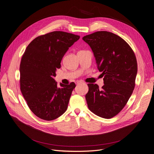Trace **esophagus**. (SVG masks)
Masks as SVG:
<instances>
[{
	"instance_id": "esophagus-1",
	"label": "esophagus",
	"mask_w": 154,
	"mask_h": 154,
	"mask_svg": "<svg viewBox=\"0 0 154 154\" xmlns=\"http://www.w3.org/2000/svg\"><path fill=\"white\" fill-rule=\"evenodd\" d=\"M75 83H76V85H79V84H81V83H82V82L77 80V81H75Z\"/></svg>"
}]
</instances>
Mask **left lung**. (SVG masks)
<instances>
[{
  "instance_id": "obj_1",
  "label": "left lung",
  "mask_w": 154,
  "mask_h": 154,
  "mask_svg": "<svg viewBox=\"0 0 154 154\" xmlns=\"http://www.w3.org/2000/svg\"><path fill=\"white\" fill-rule=\"evenodd\" d=\"M83 40L90 45L97 68L104 76V85L88 83L85 98L90 110L103 118L110 119L125 107L135 86L137 61L128 43L106 31L86 35Z\"/></svg>"
}]
</instances>
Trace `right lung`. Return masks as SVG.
<instances>
[{"label": "right lung", "instance_id": "right-lung-1", "mask_svg": "<svg viewBox=\"0 0 154 154\" xmlns=\"http://www.w3.org/2000/svg\"><path fill=\"white\" fill-rule=\"evenodd\" d=\"M79 35L60 31L38 36L26 47L20 63V90L27 105L39 118L52 121L67 110L75 83H60L54 77L69 48Z\"/></svg>", "mask_w": 154, "mask_h": 154}]
</instances>
